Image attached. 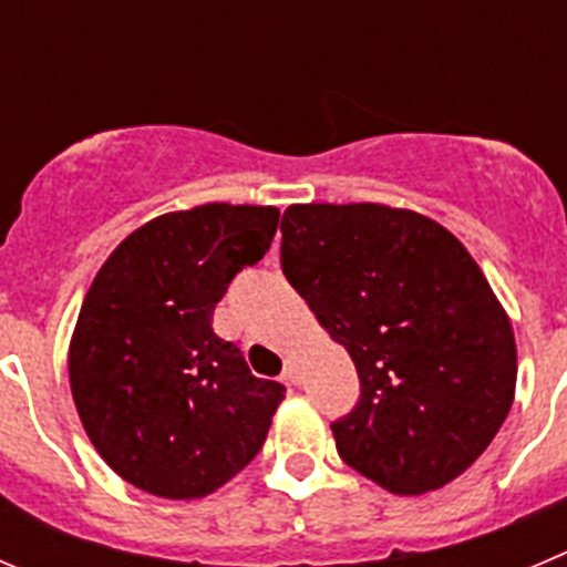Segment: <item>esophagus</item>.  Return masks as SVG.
I'll return each mask as SVG.
<instances>
[{
  "mask_svg": "<svg viewBox=\"0 0 567 567\" xmlns=\"http://www.w3.org/2000/svg\"><path fill=\"white\" fill-rule=\"evenodd\" d=\"M284 381H287V384H300V361L295 359V355H289V359L284 361Z\"/></svg>",
  "mask_w": 567,
  "mask_h": 567,
  "instance_id": "1",
  "label": "esophagus"
}]
</instances>
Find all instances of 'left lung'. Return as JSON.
Wrapping results in <instances>:
<instances>
[{"label":"left lung","instance_id":"obj_1","mask_svg":"<svg viewBox=\"0 0 567 567\" xmlns=\"http://www.w3.org/2000/svg\"><path fill=\"white\" fill-rule=\"evenodd\" d=\"M280 234L284 275L359 373V403L331 423L344 465L398 495L462 476L517 379L512 322L465 245L379 203L289 206Z\"/></svg>","mask_w":567,"mask_h":567}]
</instances>
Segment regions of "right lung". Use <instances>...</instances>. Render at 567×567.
I'll return each instance as SVG.
<instances>
[{"instance_id": "obj_1", "label": "right lung", "mask_w": 567, "mask_h": 567, "mask_svg": "<svg viewBox=\"0 0 567 567\" xmlns=\"http://www.w3.org/2000/svg\"><path fill=\"white\" fill-rule=\"evenodd\" d=\"M272 206L208 203L133 230L91 284L69 344V384L102 460L144 493L203 498L261 451L284 384L256 379L212 317L261 261Z\"/></svg>"}]
</instances>
